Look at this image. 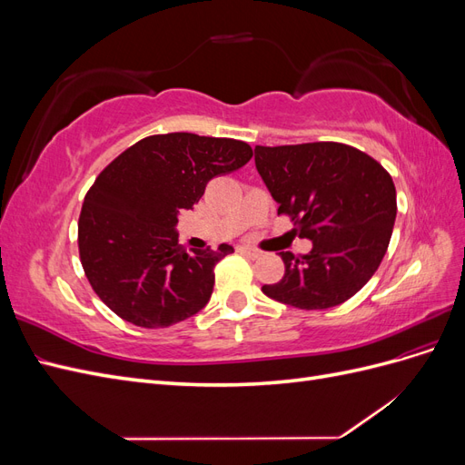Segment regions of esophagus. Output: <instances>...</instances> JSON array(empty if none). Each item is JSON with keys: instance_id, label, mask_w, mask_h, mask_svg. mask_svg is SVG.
<instances>
[{"instance_id": "1", "label": "esophagus", "mask_w": 465, "mask_h": 465, "mask_svg": "<svg viewBox=\"0 0 465 465\" xmlns=\"http://www.w3.org/2000/svg\"><path fill=\"white\" fill-rule=\"evenodd\" d=\"M238 252H241V254H244V256H248V258H252V260L262 254V252L254 246H238Z\"/></svg>"}]
</instances>
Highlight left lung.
Instances as JSON below:
<instances>
[{"label":"left lung","mask_w":465,"mask_h":465,"mask_svg":"<svg viewBox=\"0 0 465 465\" xmlns=\"http://www.w3.org/2000/svg\"><path fill=\"white\" fill-rule=\"evenodd\" d=\"M256 168L312 250L281 252L285 275L263 285L267 297L301 311H323L359 292L382 262L393 221L396 186L386 168L355 147L335 142L263 147Z\"/></svg>","instance_id":"left-lung-1"}]
</instances>
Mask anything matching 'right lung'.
<instances>
[{"label":"right lung","instance_id":"1","mask_svg":"<svg viewBox=\"0 0 465 465\" xmlns=\"http://www.w3.org/2000/svg\"><path fill=\"white\" fill-rule=\"evenodd\" d=\"M252 147L188 132L149 135L98 174L81 207L79 258L93 291L139 328H168L209 302L215 265L234 252L178 244V211L192 209L207 182L238 171Z\"/></svg>","mask_w":465,"mask_h":465}]
</instances>
